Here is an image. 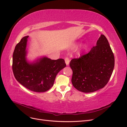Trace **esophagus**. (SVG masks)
<instances>
[{"instance_id": "34e87169", "label": "esophagus", "mask_w": 127, "mask_h": 127, "mask_svg": "<svg viewBox=\"0 0 127 127\" xmlns=\"http://www.w3.org/2000/svg\"><path fill=\"white\" fill-rule=\"evenodd\" d=\"M65 63L66 64V65H68V64H69V62H70V61H69V58L68 57H66L65 58Z\"/></svg>"}]
</instances>
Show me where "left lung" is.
<instances>
[{"label":"left lung","mask_w":127,"mask_h":127,"mask_svg":"<svg viewBox=\"0 0 127 127\" xmlns=\"http://www.w3.org/2000/svg\"><path fill=\"white\" fill-rule=\"evenodd\" d=\"M72 84L79 91L92 93L107 84L114 67V56L107 38L101 34L87 54L72 59Z\"/></svg>","instance_id":"8db88e82"}]
</instances>
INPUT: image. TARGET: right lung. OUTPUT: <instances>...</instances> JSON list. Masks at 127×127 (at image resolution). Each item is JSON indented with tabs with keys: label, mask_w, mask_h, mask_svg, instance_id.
Masks as SVG:
<instances>
[{
	"label": "right lung",
	"mask_w": 127,
	"mask_h": 127,
	"mask_svg": "<svg viewBox=\"0 0 127 127\" xmlns=\"http://www.w3.org/2000/svg\"><path fill=\"white\" fill-rule=\"evenodd\" d=\"M29 36L23 37L15 46L13 55V72L16 80L25 88L35 92H45L54 85L57 74L66 66L62 59L52 60L43 57L30 64L26 60Z\"/></svg>",
	"instance_id": "right-lung-1"
}]
</instances>
